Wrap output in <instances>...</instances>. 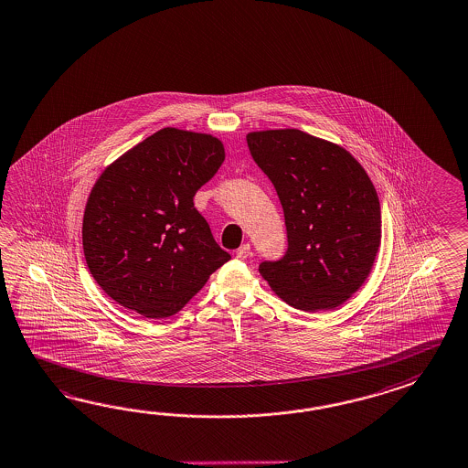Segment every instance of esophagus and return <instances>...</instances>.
<instances>
[{"instance_id": "obj_1", "label": "esophagus", "mask_w": 468, "mask_h": 468, "mask_svg": "<svg viewBox=\"0 0 468 468\" xmlns=\"http://www.w3.org/2000/svg\"><path fill=\"white\" fill-rule=\"evenodd\" d=\"M250 251H251V247H250L249 243H243L235 253H237L239 259H247L250 255Z\"/></svg>"}]
</instances>
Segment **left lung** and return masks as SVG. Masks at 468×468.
Listing matches in <instances>:
<instances>
[{
    "mask_svg": "<svg viewBox=\"0 0 468 468\" xmlns=\"http://www.w3.org/2000/svg\"><path fill=\"white\" fill-rule=\"evenodd\" d=\"M250 153L281 197L289 249L260 263L282 301L303 312L349 301L373 271L381 208L371 177L343 145L299 129L247 134Z\"/></svg>",
    "mask_w": 468,
    "mask_h": 468,
    "instance_id": "left-lung-1",
    "label": "left lung"
}]
</instances>
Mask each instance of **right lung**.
I'll return each instance as SVG.
<instances>
[{"instance_id": "add662e5", "label": "right lung", "mask_w": 468, "mask_h": 468, "mask_svg": "<svg viewBox=\"0 0 468 468\" xmlns=\"http://www.w3.org/2000/svg\"><path fill=\"white\" fill-rule=\"evenodd\" d=\"M223 161L218 137L165 127L105 167L87 197L82 245L112 301L165 319L229 261L193 203Z\"/></svg>"}]
</instances>
